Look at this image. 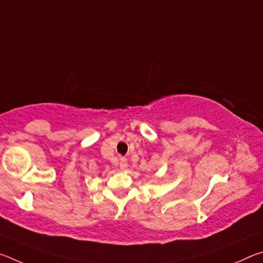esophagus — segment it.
<instances>
[{"label": "esophagus", "mask_w": 263, "mask_h": 263, "mask_svg": "<svg viewBox=\"0 0 263 263\" xmlns=\"http://www.w3.org/2000/svg\"><path fill=\"white\" fill-rule=\"evenodd\" d=\"M119 167H121V169H125L127 167V159L125 158H121L119 159Z\"/></svg>", "instance_id": "1"}]
</instances>
